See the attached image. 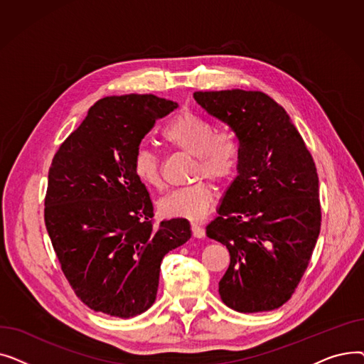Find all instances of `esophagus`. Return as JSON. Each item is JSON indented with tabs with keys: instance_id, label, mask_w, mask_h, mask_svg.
<instances>
[{
	"instance_id": "1",
	"label": "esophagus",
	"mask_w": 364,
	"mask_h": 364,
	"mask_svg": "<svg viewBox=\"0 0 364 364\" xmlns=\"http://www.w3.org/2000/svg\"><path fill=\"white\" fill-rule=\"evenodd\" d=\"M190 227H192V233H193V236H195V237H198V239H202V237L205 236L203 227H202L199 223H196V221H192V223H190Z\"/></svg>"
}]
</instances>
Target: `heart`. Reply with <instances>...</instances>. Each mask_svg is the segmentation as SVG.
<instances>
[{
  "mask_svg": "<svg viewBox=\"0 0 364 364\" xmlns=\"http://www.w3.org/2000/svg\"><path fill=\"white\" fill-rule=\"evenodd\" d=\"M162 139L172 147L195 156L193 176L208 177L220 184L230 181L237 172L240 146L230 129L214 131L211 122L192 112L178 113L162 129ZM132 172L149 188H161V168L155 153L139 147L132 156ZM213 184L198 181L192 186L172 190L165 195L158 209L166 218H200L214 200Z\"/></svg>",
  "mask_w": 364,
  "mask_h": 364,
  "instance_id": "1",
  "label": "heart"
}]
</instances>
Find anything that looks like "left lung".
I'll use <instances>...</instances> for the list:
<instances>
[{
	"label": "left lung",
	"instance_id": "obj_1",
	"mask_svg": "<svg viewBox=\"0 0 364 364\" xmlns=\"http://www.w3.org/2000/svg\"><path fill=\"white\" fill-rule=\"evenodd\" d=\"M193 97L240 146L237 177L206 225V236L230 252L220 296L239 313L276 310L295 292L320 233L316 164L289 114L267 94L223 90Z\"/></svg>",
	"mask_w": 364,
	"mask_h": 364
}]
</instances>
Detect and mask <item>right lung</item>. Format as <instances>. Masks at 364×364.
I'll return each mask as SVG.
<instances>
[{"instance_id": "obj_1", "label": "right lung", "mask_w": 364, "mask_h": 364, "mask_svg": "<svg viewBox=\"0 0 364 364\" xmlns=\"http://www.w3.org/2000/svg\"><path fill=\"white\" fill-rule=\"evenodd\" d=\"M177 107L153 94L105 97L53 158L46 227L72 289L94 311L129 318L150 309L164 257L192 236L186 218L153 224L131 166L156 119Z\"/></svg>"}]
</instances>
